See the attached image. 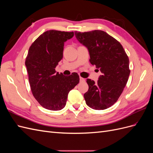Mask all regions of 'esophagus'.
I'll use <instances>...</instances> for the list:
<instances>
[{
    "label": "esophagus",
    "instance_id": "1",
    "mask_svg": "<svg viewBox=\"0 0 153 153\" xmlns=\"http://www.w3.org/2000/svg\"><path fill=\"white\" fill-rule=\"evenodd\" d=\"M80 81L81 82H85V79H84V78H82V77H80Z\"/></svg>",
    "mask_w": 153,
    "mask_h": 153
}]
</instances>
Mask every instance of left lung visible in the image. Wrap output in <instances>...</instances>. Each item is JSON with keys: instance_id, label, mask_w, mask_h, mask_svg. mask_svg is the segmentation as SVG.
<instances>
[{"instance_id": "1", "label": "left lung", "mask_w": 153, "mask_h": 153, "mask_svg": "<svg viewBox=\"0 0 153 153\" xmlns=\"http://www.w3.org/2000/svg\"><path fill=\"white\" fill-rule=\"evenodd\" d=\"M75 34L88 49L91 64L101 73L97 82L87 79L85 103L94 110L108 108L117 101L126 85L130 74L128 57L121 43L103 30L76 31Z\"/></svg>"}]
</instances>
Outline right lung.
<instances>
[{
	"label": "right lung",
	"instance_id": "obj_1",
	"mask_svg": "<svg viewBox=\"0 0 153 153\" xmlns=\"http://www.w3.org/2000/svg\"><path fill=\"white\" fill-rule=\"evenodd\" d=\"M73 36V32L48 30L39 36L29 48L25 66L30 89L35 99L46 109H62L69 92L79 83L76 73L67 76L55 71L63 57L64 43Z\"/></svg>",
	"mask_w": 153,
	"mask_h": 153
}]
</instances>
